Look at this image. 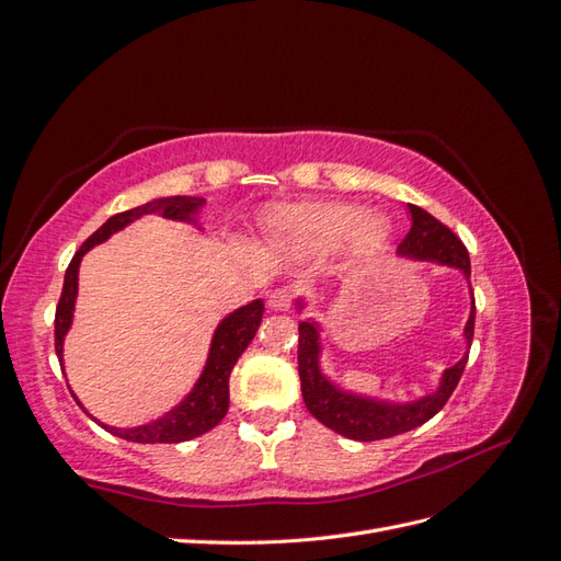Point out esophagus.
<instances>
[{"label": "esophagus", "mask_w": 561, "mask_h": 561, "mask_svg": "<svg viewBox=\"0 0 561 561\" xmlns=\"http://www.w3.org/2000/svg\"><path fill=\"white\" fill-rule=\"evenodd\" d=\"M294 304V291L291 289H275L270 294V306L275 310H289Z\"/></svg>", "instance_id": "1"}]
</instances>
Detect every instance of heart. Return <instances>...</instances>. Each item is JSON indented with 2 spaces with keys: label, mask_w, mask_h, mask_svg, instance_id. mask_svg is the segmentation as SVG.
Segmentation results:
<instances>
[{
  "label": "heart",
  "mask_w": 561,
  "mask_h": 561,
  "mask_svg": "<svg viewBox=\"0 0 561 561\" xmlns=\"http://www.w3.org/2000/svg\"><path fill=\"white\" fill-rule=\"evenodd\" d=\"M279 229L310 245H330L351 231L356 249L368 251L387 233V221L380 215H360L354 205H306L277 217Z\"/></svg>",
  "instance_id": "b5f03b06"
}]
</instances>
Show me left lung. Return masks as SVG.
Segmentation results:
<instances>
[{
  "label": "left lung",
  "instance_id": "left-lung-1",
  "mask_svg": "<svg viewBox=\"0 0 561 561\" xmlns=\"http://www.w3.org/2000/svg\"><path fill=\"white\" fill-rule=\"evenodd\" d=\"M411 210V231L399 243L401 255H411L419 260H437L451 267H459L466 279H471V260H468L466 245L447 225H442L430 213H425L419 205H409ZM471 284V282H468ZM473 328H476V301L471 306V318L466 322V340L473 342ZM318 328L312 322L298 324V375H301V392L306 409L310 415L328 425L334 433H340L348 439L358 442H375L387 439L409 430L427 423L433 415L445 407L451 392L457 389L466 360V356L442 375V385L435 394L423 397L413 403H382L373 399H363L356 394H346L328 382L318 366Z\"/></svg>",
  "mask_w": 561,
  "mask_h": 561
}]
</instances>
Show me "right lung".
<instances>
[{
  "mask_svg": "<svg viewBox=\"0 0 561 561\" xmlns=\"http://www.w3.org/2000/svg\"><path fill=\"white\" fill-rule=\"evenodd\" d=\"M203 198H186V195H174V198H160V201H150L146 205H138L134 210H126L110 217L104 225L93 233V237L85 239L81 249L76 251L71 257V263L67 267V275H64V286H61V296L57 304L55 312V351L57 358L61 363V344H64V334L71 328V318H73V301H76V289H78V265H81V257L93 249L95 243L104 241L110 233L119 231L126 227L128 221H134L140 215L148 213H162V217L169 219H191V215L198 210L203 205ZM263 301H253L249 306L239 308L237 312H231L229 318L221 320L213 336V346H210V358H207V366L201 375L198 385H195L193 392L181 401V407H176L172 413L162 415L160 421H152L148 425H138V427H110L102 425L107 433L128 439V442H140V445H176V442H186L198 437L207 430H213L221 419L227 415L229 409V375L231 368L237 366L239 356L245 351V346L251 344L255 336L260 322H263ZM64 366V363H61Z\"/></svg>",
  "mask_w": 561,
  "mask_h": 561,
  "instance_id": "add662e5",
  "label": "right lung"
}]
</instances>
